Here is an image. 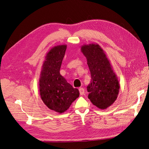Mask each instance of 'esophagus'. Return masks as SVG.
Masks as SVG:
<instances>
[{
	"mask_svg": "<svg viewBox=\"0 0 149 149\" xmlns=\"http://www.w3.org/2000/svg\"><path fill=\"white\" fill-rule=\"evenodd\" d=\"M79 93H80V95H83L84 94V92H85V91H84V88H82V87H80L79 88Z\"/></svg>",
	"mask_w": 149,
	"mask_h": 149,
	"instance_id": "esophagus-1",
	"label": "esophagus"
}]
</instances>
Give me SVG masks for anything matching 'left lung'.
Returning a JSON list of instances; mask_svg holds the SVG:
<instances>
[{
    "mask_svg": "<svg viewBox=\"0 0 149 149\" xmlns=\"http://www.w3.org/2000/svg\"><path fill=\"white\" fill-rule=\"evenodd\" d=\"M81 52L87 58L91 81L87 87L88 98L98 108L105 109L116 100L120 85L103 49L98 44L84 45Z\"/></svg>",
    "mask_w": 149,
    "mask_h": 149,
    "instance_id": "left-lung-1",
    "label": "left lung"
}]
</instances>
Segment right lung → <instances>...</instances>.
Masks as SVG:
<instances>
[{"label":"right lung","instance_id":"right-lung-1","mask_svg":"<svg viewBox=\"0 0 149 149\" xmlns=\"http://www.w3.org/2000/svg\"><path fill=\"white\" fill-rule=\"evenodd\" d=\"M66 45L54 46L47 53L39 79L41 100L51 110L62 113L66 111L79 96L78 88L72 87L60 74Z\"/></svg>","mask_w":149,"mask_h":149}]
</instances>
